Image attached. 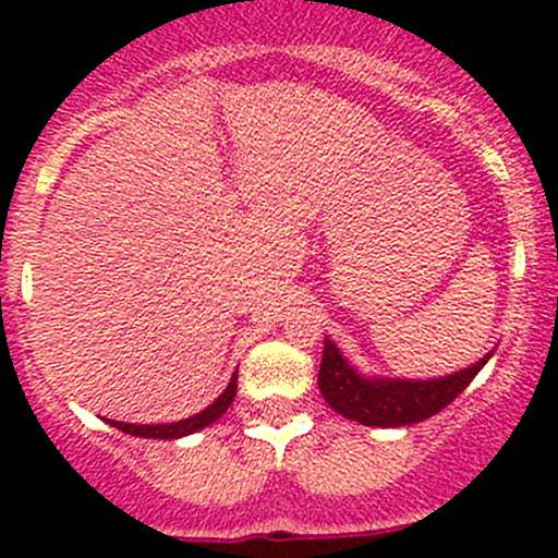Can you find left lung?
<instances>
[{"label": "left lung", "mask_w": 558, "mask_h": 558, "mask_svg": "<svg viewBox=\"0 0 558 558\" xmlns=\"http://www.w3.org/2000/svg\"><path fill=\"white\" fill-rule=\"evenodd\" d=\"M494 353V351H492ZM437 380H367L340 356L335 342H324V359L318 369V388L326 402L345 418L364 426H408L432 418L453 402L472 384L483 364Z\"/></svg>", "instance_id": "obj_1"}]
</instances>
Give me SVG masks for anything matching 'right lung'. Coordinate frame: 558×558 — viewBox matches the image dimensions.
<instances>
[{
	"mask_svg": "<svg viewBox=\"0 0 558 558\" xmlns=\"http://www.w3.org/2000/svg\"><path fill=\"white\" fill-rule=\"evenodd\" d=\"M234 393H238V373L232 375V380H229V386L223 388V393L216 399V402L207 404V408L202 410V413L191 415V418L178 421V424L140 426V424H123V421H110V424L116 426V429L126 432V435H134V437H150V440H174V437L194 435V432L205 429V426H210L213 421L221 418V415L229 410V404H232Z\"/></svg>",
	"mask_w": 558,
	"mask_h": 558,
	"instance_id": "1",
	"label": "right lung"
}]
</instances>
